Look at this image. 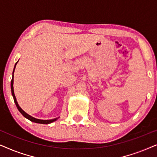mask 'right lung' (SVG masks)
Wrapping results in <instances>:
<instances>
[{"instance_id": "1", "label": "right lung", "mask_w": 157, "mask_h": 157, "mask_svg": "<svg viewBox=\"0 0 157 157\" xmlns=\"http://www.w3.org/2000/svg\"><path fill=\"white\" fill-rule=\"evenodd\" d=\"M18 61L16 62V64H15V66H14V68H13V75H12V80H11V82H10V88H11V93H12V96L13 97V99H14V102L15 104L16 105V107L17 109H18V111H20L21 114H22L23 117L26 118L29 120H30L31 121H33V122H35V123H38V124H51L52 123V122L56 121V120L59 119V118H56V119H49V120H43V119H36V118H34L33 117H31V116H30L29 114H28L27 113H25L24 111L21 108L20 106H19V105L18 104V102H17L16 101V96H15V94H14V90H13V74H14V71H15V68H16V66L17 63H18Z\"/></svg>"}]
</instances>
